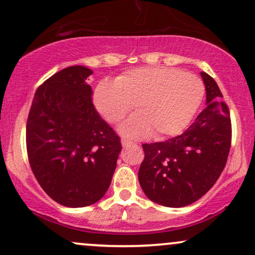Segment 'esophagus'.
Segmentation results:
<instances>
[{"label":"esophagus","mask_w":255,"mask_h":255,"mask_svg":"<svg viewBox=\"0 0 255 255\" xmlns=\"http://www.w3.org/2000/svg\"><path fill=\"white\" fill-rule=\"evenodd\" d=\"M131 144H133L132 140L127 139V138H123V139H122V145H123V146H128V145H131Z\"/></svg>","instance_id":"obj_1"}]
</instances>
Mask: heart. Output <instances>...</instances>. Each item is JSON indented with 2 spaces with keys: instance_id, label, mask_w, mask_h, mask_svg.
I'll list each match as a JSON object with an SVG mask.
<instances>
[{
  "instance_id": "obj_1",
  "label": "heart",
  "mask_w": 255,
  "mask_h": 255,
  "mask_svg": "<svg viewBox=\"0 0 255 255\" xmlns=\"http://www.w3.org/2000/svg\"><path fill=\"white\" fill-rule=\"evenodd\" d=\"M204 95L196 75L166 67L133 68L117 79L103 80L94 89L98 112L118 124L137 105L138 113L123 123L124 136L139 138L154 132L156 138L181 133L190 124Z\"/></svg>"
}]
</instances>
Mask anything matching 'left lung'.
Segmentation results:
<instances>
[{"label": "left lung", "mask_w": 255, "mask_h": 255, "mask_svg": "<svg viewBox=\"0 0 255 255\" xmlns=\"http://www.w3.org/2000/svg\"><path fill=\"white\" fill-rule=\"evenodd\" d=\"M208 106L179 136L143 144L138 180L145 196L157 204L182 208L202 198L220 178L232 144L229 109L216 81L200 73Z\"/></svg>", "instance_id": "left-lung-1"}]
</instances>
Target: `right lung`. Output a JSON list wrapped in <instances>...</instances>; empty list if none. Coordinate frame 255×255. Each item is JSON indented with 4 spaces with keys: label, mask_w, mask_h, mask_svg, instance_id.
I'll use <instances>...</instances> for the list:
<instances>
[{
    "label": "right lung",
    "mask_w": 255,
    "mask_h": 255,
    "mask_svg": "<svg viewBox=\"0 0 255 255\" xmlns=\"http://www.w3.org/2000/svg\"><path fill=\"white\" fill-rule=\"evenodd\" d=\"M91 69L74 65L35 92L26 125L29 166L58 204L82 208L109 190L122 150L121 138L99 116L86 82Z\"/></svg>",
    "instance_id": "1"
}]
</instances>
